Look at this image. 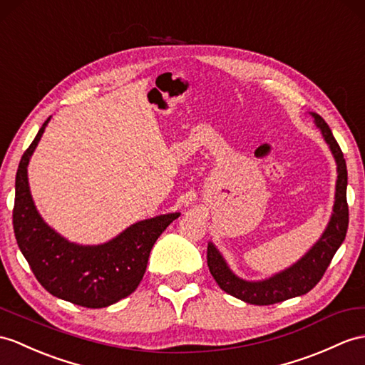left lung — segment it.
I'll list each match as a JSON object with an SVG mask.
<instances>
[{"mask_svg":"<svg viewBox=\"0 0 365 365\" xmlns=\"http://www.w3.org/2000/svg\"><path fill=\"white\" fill-rule=\"evenodd\" d=\"M317 128L322 131L325 142L330 145L337 164V181L333 213L325 232L317 243L302 259L272 277L260 282H247L237 277L229 269L223 255L212 243L207 246V266L218 287L227 294L252 305H272L277 302L307 294L324 277L336 251L345 240L349 229V204H346V165L344 153L337 144L330 127L316 113H311Z\"/></svg>","mask_w":365,"mask_h":365,"instance_id":"1","label":"left lung"}]
</instances>
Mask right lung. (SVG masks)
I'll use <instances>...</instances> for the list:
<instances>
[{
  "instance_id": "1",
  "label": "right lung",
  "mask_w": 365,
  "mask_h": 365,
  "mask_svg": "<svg viewBox=\"0 0 365 365\" xmlns=\"http://www.w3.org/2000/svg\"><path fill=\"white\" fill-rule=\"evenodd\" d=\"M51 118L21 156L15 176L14 232L35 277L52 296L85 308H105L138 288L147 262L167 226L180 213H165L131 225L108 243L82 246L68 242L44 223L28 182V164Z\"/></svg>"
}]
</instances>
